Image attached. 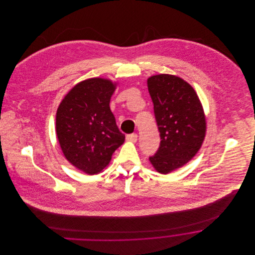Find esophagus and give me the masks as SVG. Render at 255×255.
Returning a JSON list of instances; mask_svg holds the SVG:
<instances>
[{"label":"esophagus","instance_id":"obj_1","mask_svg":"<svg viewBox=\"0 0 255 255\" xmlns=\"http://www.w3.org/2000/svg\"><path fill=\"white\" fill-rule=\"evenodd\" d=\"M127 140H128V141H130V142H136V140H137V134H136V133L128 134V135H127Z\"/></svg>","mask_w":255,"mask_h":255}]
</instances>
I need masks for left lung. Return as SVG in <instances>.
Wrapping results in <instances>:
<instances>
[{"instance_id": "8db88e82", "label": "left lung", "mask_w": 255, "mask_h": 255, "mask_svg": "<svg viewBox=\"0 0 255 255\" xmlns=\"http://www.w3.org/2000/svg\"><path fill=\"white\" fill-rule=\"evenodd\" d=\"M147 86L161 138L149 161L160 174H169L200 149L206 132L205 115L194 89L179 76L153 75Z\"/></svg>"}]
</instances>
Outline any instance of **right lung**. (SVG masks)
I'll return each mask as SVG.
<instances>
[{
    "mask_svg": "<svg viewBox=\"0 0 255 255\" xmlns=\"http://www.w3.org/2000/svg\"><path fill=\"white\" fill-rule=\"evenodd\" d=\"M116 83L89 78L77 83L57 110L56 131L67 160L78 170L102 172L117 148L125 141L110 109Z\"/></svg>",
    "mask_w": 255,
    "mask_h": 255,
    "instance_id": "add662e5",
    "label": "right lung"
}]
</instances>
